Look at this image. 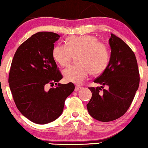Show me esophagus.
Here are the masks:
<instances>
[{
    "label": "esophagus",
    "instance_id": "34e87169",
    "mask_svg": "<svg viewBox=\"0 0 148 148\" xmlns=\"http://www.w3.org/2000/svg\"><path fill=\"white\" fill-rule=\"evenodd\" d=\"M81 89V87L79 86H76L75 88V92H77V91H79Z\"/></svg>",
    "mask_w": 148,
    "mask_h": 148
}]
</instances>
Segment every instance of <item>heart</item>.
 Instances as JSON below:
<instances>
[{
  "instance_id": "1",
  "label": "heart",
  "mask_w": 148,
  "mask_h": 148,
  "mask_svg": "<svg viewBox=\"0 0 148 148\" xmlns=\"http://www.w3.org/2000/svg\"><path fill=\"white\" fill-rule=\"evenodd\" d=\"M77 55L78 64L63 71L65 79L77 84H82L90 73L92 75L102 73L110 61L107 46L93 36H71L66 40V45L58 44L52 50L54 59L62 66L69 65Z\"/></svg>"
}]
</instances>
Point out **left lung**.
<instances>
[{"mask_svg":"<svg viewBox=\"0 0 148 148\" xmlns=\"http://www.w3.org/2000/svg\"><path fill=\"white\" fill-rule=\"evenodd\" d=\"M109 44L110 61L104 71L94 81L108 86V89L102 90L103 86L89 88L92 96L87 104L91 116L102 122L116 120L127 112L140 80L136 57L131 48L113 34H111Z\"/></svg>","mask_w":148,"mask_h":148,"instance_id":"left-lung-1","label":"left lung"}]
</instances>
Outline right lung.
<instances>
[{"label":"right lung","mask_w":148,"mask_h":148,"mask_svg":"<svg viewBox=\"0 0 148 148\" xmlns=\"http://www.w3.org/2000/svg\"><path fill=\"white\" fill-rule=\"evenodd\" d=\"M59 38L53 32L34 34L19 46L11 62L9 83L14 102L24 116L37 124H46L59 117L64 101L75 89L71 82L58 83L62 75L52 50ZM48 84L56 87L46 91Z\"/></svg>","instance_id":"1"}]
</instances>
